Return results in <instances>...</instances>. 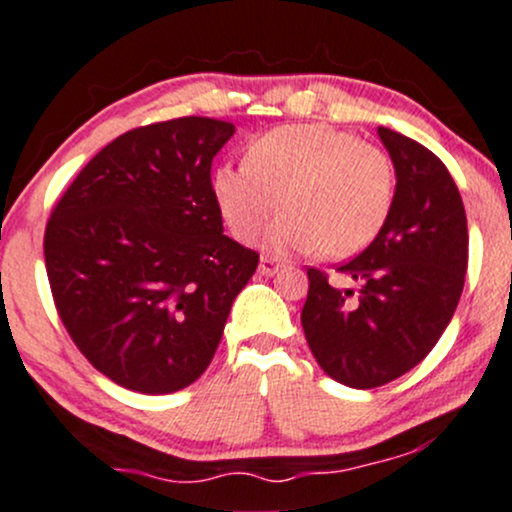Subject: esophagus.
<instances>
[{"instance_id":"34e87169","label":"esophagus","mask_w":512,"mask_h":512,"mask_svg":"<svg viewBox=\"0 0 512 512\" xmlns=\"http://www.w3.org/2000/svg\"><path fill=\"white\" fill-rule=\"evenodd\" d=\"M279 267H282V260H279V257H274V255L260 257V272L265 274V277H272Z\"/></svg>"}]
</instances>
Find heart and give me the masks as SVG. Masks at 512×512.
<instances>
[{
  "instance_id": "heart-1",
  "label": "heart",
  "mask_w": 512,
  "mask_h": 512,
  "mask_svg": "<svg viewBox=\"0 0 512 512\" xmlns=\"http://www.w3.org/2000/svg\"><path fill=\"white\" fill-rule=\"evenodd\" d=\"M211 187L235 238H255L282 201L289 213L269 230V243L350 257L389 221L396 174L379 145L328 123H296L252 140L245 162L218 167Z\"/></svg>"
}]
</instances>
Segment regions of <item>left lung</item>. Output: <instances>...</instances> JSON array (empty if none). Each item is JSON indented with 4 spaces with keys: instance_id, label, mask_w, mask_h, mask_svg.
Segmentation results:
<instances>
[{
    "instance_id": "8db88e82",
    "label": "left lung",
    "mask_w": 512,
    "mask_h": 512,
    "mask_svg": "<svg viewBox=\"0 0 512 512\" xmlns=\"http://www.w3.org/2000/svg\"><path fill=\"white\" fill-rule=\"evenodd\" d=\"M396 167V196L381 233L335 267L359 289H335L308 267L301 325L325 374L376 389L411 372L445 333L464 289L469 230L445 162L425 145L379 128Z\"/></svg>"
}]
</instances>
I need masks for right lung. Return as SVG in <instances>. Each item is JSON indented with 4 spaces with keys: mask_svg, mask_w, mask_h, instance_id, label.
Masks as SVG:
<instances>
[{
    "mask_svg": "<svg viewBox=\"0 0 512 512\" xmlns=\"http://www.w3.org/2000/svg\"><path fill=\"white\" fill-rule=\"evenodd\" d=\"M235 126L206 116L133 128L99 150L50 211L55 308L77 350L123 389L199 379L260 255L223 235L211 162Z\"/></svg>",
    "mask_w": 512,
    "mask_h": 512,
    "instance_id": "add662e5",
    "label": "right lung"
}]
</instances>
